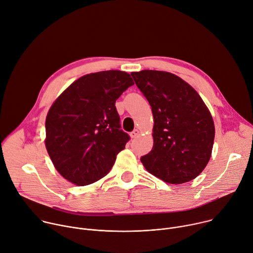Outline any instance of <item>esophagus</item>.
Wrapping results in <instances>:
<instances>
[{
	"label": "esophagus",
	"mask_w": 253,
	"mask_h": 253,
	"mask_svg": "<svg viewBox=\"0 0 253 253\" xmlns=\"http://www.w3.org/2000/svg\"><path fill=\"white\" fill-rule=\"evenodd\" d=\"M140 134V131L138 130V129H134L131 133H130V136H131V138H136L137 136H138Z\"/></svg>",
	"instance_id": "esophagus-1"
}]
</instances>
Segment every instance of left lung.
Instances as JSON below:
<instances>
[{"label":"left lung","instance_id":"left-lung-1","mask_svg":"<svg viewBox=\"0 0 253 253\" xmlns=\"http://www.w3.org/2000/svg\"><path fill=\"white\" fill-rule=\"evenodd\" d=\"M153 115V147L140 158L146 170L179 185L208 165L215 138L212 115L197 90L179 77L160 71L131 73Z\"/></svg>","mask_w":253,"mask_h":253}]
</instances>
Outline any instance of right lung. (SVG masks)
Segmentation results:
<instances>
[{
	"mask_svg": "<svg viewBox=\"0 0 253 253\" xmlns=\"http://www.w3.org/2000/svg\"><path fill=\"white\" fill-rule=\"evenodd\" d=\"M134 82L121 71L88 74L66 87L45 120V146L55 169L76 186L104 177L125 148L116 100Z\"/></svg>",
	"mask_w": 253,
	"mask_h": 253,
	"instance_id": "add662e5",
	"label": "right lung"
}]
</instances>
